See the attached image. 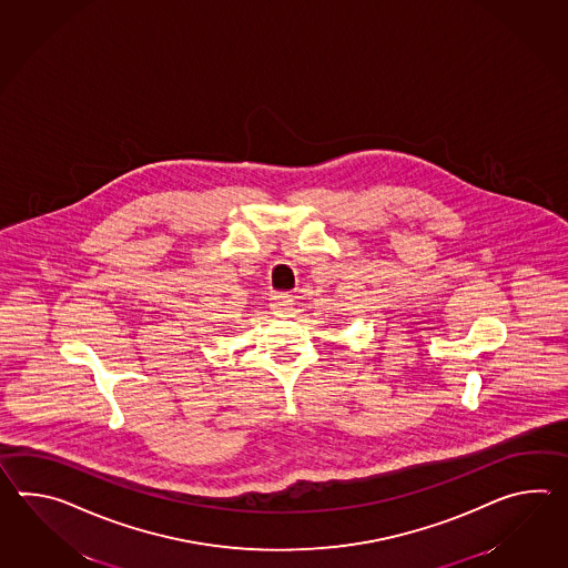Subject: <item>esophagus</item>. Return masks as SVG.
<instances>
[{
    "mask_svg": "<svg viewBox=\"0 0 568 568\" xmlns=\"http://www.w3.org/2000/svg\"><path fill=\"white\" fill-rule=\"evenodd\" d=\"M291 307H293V300H291L290 293H275V295L271 297V310H273V314H290Z\"/></svg>",
    "mask_w": 568,
    "mask_h": 568,
    "instance_id": "esophagus-1",
    "label": "esophagus"
}]
</instances>
